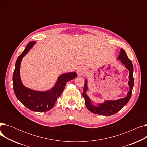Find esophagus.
Wrapping results in <instances>:
<instances>
[{
	"instance_id": "obj_1",
	"label": "esophagus",
	"mask_w": 147,
	"mask_h": 147,
	"mask_svg": "<svg viewBox=\"0 0 147 147\" xmlns=\"http://www.w3.org/2000/svg\"><path fill=\"white\" fill-rule=\"evenodd\" d=\"M86 69L83 68H79L78 70V74L79 76H82L83 74H85L86 73Z\"/></svg>"
}]
</instances>
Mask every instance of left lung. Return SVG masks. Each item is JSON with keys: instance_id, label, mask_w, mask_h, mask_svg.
<instances>
[{"instance_id": "1", "label": "left lung", "mask_w": 147, "mask_h": 147, "mask_svg": "<svg viewBox=\"0 0 147 147\" xmlns=\"http://www.w3.org/2000/svg\"><path fill=\"white\" fill-rule=\"evenodd\" d=\"M120 59L121 63L124 64L126 68L129 70V82L128 85L129 86V90L127 92V96L125 98H121L117 100H111V101H105L102 104H98V106H95L92 104L91 100L86 94L88 90V84L87 80L85 79L84 81V85L83 90V97L84 98L85 104L87 109L94 114L103 115H111L115 113H117L120 111L122 108L125 106L129 102V99L132 95V89L134 88V67L130 59L128 58L126 53L124 49H120V55L117 58Z\"/></svg>"}]
</instances>
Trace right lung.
I'll return each instance as SVG.
<instances>
[{"instance_id":"add662e5","label":"right lung","mask_w":147,"mask_h":147,"mask_svg":"<svg viewBox=\"0 0 147 147\" xmlns=\"http://www.w3.org/2000/svg\"><path fill=\"white\" fill-rule=\"evenodd\" d=\"M35 43L34 41L28 43L24 51L17 59L12 78L13 90L18 99L27 109L33 111L44 112L52 109L57 99L63 92L66 83L74 79L78 74L76 72H71L60 75L55 86L46 91H37L25 87L20 78V65L22 58Z\"/></svg>"}]
</instances>
